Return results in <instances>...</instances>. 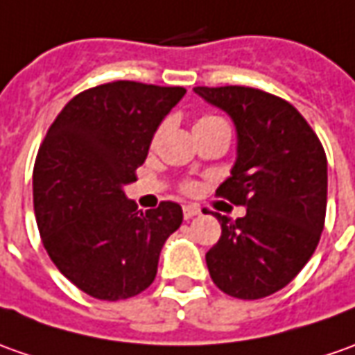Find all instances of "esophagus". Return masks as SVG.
<instances>
[{
    "label": "esophagus",
    "instance_id": "34e87169",
    "mask_svg": "<svg viewBox=\"0 0 355 355\" xmlns=\"http://www.w3.org/2000/svg\"><path fill=\"white\" fill-rule=\"evenodd\" d=\"M198 214H200V208H198V206H184V208H182V216H184V219L196 218Z\"/></svg>",
    "mask_w": 355,
    "mask_h": 355
}]
</instances>
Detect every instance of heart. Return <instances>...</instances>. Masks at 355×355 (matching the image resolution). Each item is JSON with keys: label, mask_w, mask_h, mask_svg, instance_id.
Returning <instances> with one entry per match:
<instances>
[{"label": "heart", "mask_w": 355, "mask_h": 355, "mask_svg": "<svg viewBox=\"0 0 355 355\" xmlns=\"http://www.w3.org/2000/svg\"><path fill=\"white\" fill-rule=\"evenodd\" d=\"M216 120H221V118L211 116V114H204V116L198 118L196 124H209V122H216ZM184 190H187V192L194 190V184H192V182H187V184H184Z\"/></svg>", "instance_id": "obj_1"}]
</instances>
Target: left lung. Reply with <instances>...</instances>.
I'll list each match as a JSON object with an SVG mask.
<instances>
[{
  "label": "left lung",
  "mask_w": 355,
  "mask_h": 355,
  "mask_svg": "<svg viewBox=\"0 0 355 355\" xmlns=\"http://www.w3.org/2000/svg\"><path fill=\"white\" fill-rule=\"evenodd\" d=\"M225 110L237 130V161L218 196L245 206L227 216L206 252L209 276L223 293L262 299L286 288L309 262L327 216V155L288 101L252 87H194Z\"/></svg>",
  "instance_id": "8db88e82"
}]
</instances>
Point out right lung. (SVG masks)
I'll use <instances>...</instances> for the list:
<instances>
[{
	"label": "right lung",
	"mask_w": 355,
	"mask_h": 355,
	"mask_svg": "<svg viewBox=\"0 0 355 355\" xmlns=\"http://www.w3.org/2000/svg\"><path fill=\"white\" fill-rule=\"evenodd\" d=\"M184 93L105 83L73 96L46 132L33 173L36 223L56 268L91 297L120 301L149 288L161 248L182 223L175 202L144 214L122 188Z\"/></svg>",
	"instance_id": "right-lung-1"
}]
</instances>
